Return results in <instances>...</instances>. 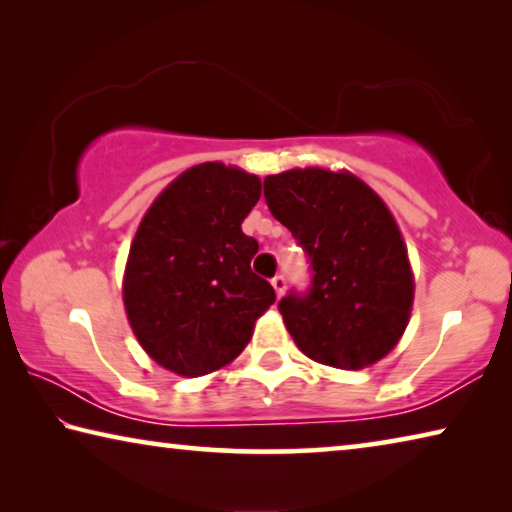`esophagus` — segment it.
I'll list each match as a JSON object with an SVG mask.
<instances>
[{
    "mask_svg": "<svg viewBox=\"0 0 512 512\" xmlns=\"http://www.w3.org/2000/svg\"><path fill=\"white\" fill-rule=\"evenodd\" d=\"M271 284H273V289H275L277 296H282L284 289H287V277H284V275H275L273 280H271Z\"/></svg>",
    "mask_w": 512,
    "mask_h": 512,
    "instance_id": "34e87169",
    "label": "esophagus"
}]
</instances>
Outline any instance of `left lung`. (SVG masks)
<instances>
[{"label":"left lung","mask_w":512,"mask_h":512,"mask_svg":"<svg viewBox=\"0 0 512 512\" xmlns=\"http://www.w3.org/2000/svg\"><path fill=\"white\" fill-rule=\"evenodd\" d=\"M264 198L309 262L307 291L277 305L298 348L341 370L386 357L409 323L413 275L384 201L352 173L318 167L268 176Z\"/></svg>","instance_id":"8db88e82"}]
</instances>
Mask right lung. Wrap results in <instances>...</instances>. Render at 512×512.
I'll return each instance as SVG.
<instances>
[{"instance_id":"obj_1","label":"right lung","mask_w":512,"mask_h":512,"mask_svg":"<svg viewBox=\"0 0 512 512\" xmlns=\"http://www.w3.org/2000/svg\"><path fill=\"white\" fill-rule=\"evenodd\" d=\"M262 196L253 173L187 169L137 228L124 275L128 320L151 357L198 377L239 357L275 291L250 268L259 244L241 223Z\"/></svg>"}]
</instances>
